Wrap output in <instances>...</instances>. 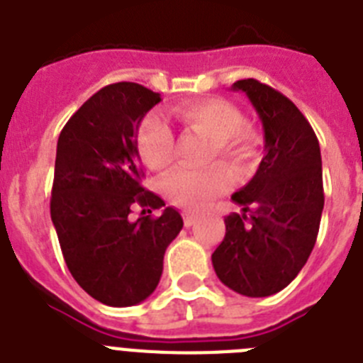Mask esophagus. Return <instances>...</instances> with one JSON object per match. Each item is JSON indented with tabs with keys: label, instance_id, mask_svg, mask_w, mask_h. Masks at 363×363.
Segmentation results:
<instances>
[{
	"label": "esophagus",
	"instance_id": "obj_1",
	"mask_svg": "<svg viewBox=\"0 0 363 363\" xmlns=\"http://www.w3.org/2000/svg\"><path fill=\"white\" fill-rule=\"evenodd\" d=\"M194 221H196V216H194V214H192V213H189V211H185V213H184V223H185V227L194 225Z\"/></svg>",
	"mask_w": 363,
	"mask_h": 363
}]
</instances>
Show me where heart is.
<instances>
[{
    "label": "heart",
    "mask_w": 363,
    "mask_h": 363,
    "mask_svg": "<svg viewBox=\"0 0 363 363\" xmlns=\"http://www.w3.org/2000/svg\"><path fill=\"white\" fill-rule=\"evenodd\" d=\"M184 123L200 129L213 140L214 154L242 162L251 154L252 134L243 125L240 111L221 98L185 101L172 108ZM136 152L150 171H163L172 162L174 136L162 114L150 112L142 120L136 133ZM233 184V176L223 165L207 169L176 167L163 179L162 189L172 203L185 209H201L213 198L220 196Z\"/></svg>",
    "instance_id": "heart-1"
}]
</instances>
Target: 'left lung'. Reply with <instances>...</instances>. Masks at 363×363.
Listing matches in <instances>:
<instances>
[{
	"instance_id": "1",
	"label": "left lung",
	"mask_w": 363,
	"mask_h": 363,
	"mask_svg": "<svg viewBox=\"0 0 363 363\" xmlns=\"http://www.w3.org/2000/svg\"><path fill=\"white\" fill-rule=\"evenodd\" d=\"M233 91L251 99L264 127V158L233 201L243 213L225 218V238L213 252L221 284L243 296H271L291 284L311 256L323 211L318 138L300 108L258 79Z\"/></svg>"
}]
</instances>
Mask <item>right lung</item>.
Instances as JSON below:
<instances>
[{
	"label": "right lung",
	"mask_w": 363,
	"mask_h": 363,
	"mask_svg": "<svg viewBox=\"0 0 363 363\" xmlns=\"http://www.w3.org/2000/svg\"><path fill=\"white\" fill-rule=\"evenodd\" d=\"M160 99L140 83H112L86 99L57 138L50 218L72 278L105 306L150 296L165 249L184 227L172 207L152 216L165 201L143 187L138 163V127ZM138 204L143 216L133 220Z\"/></svg>",
	"instance_id": "1"
}]
</instances>
